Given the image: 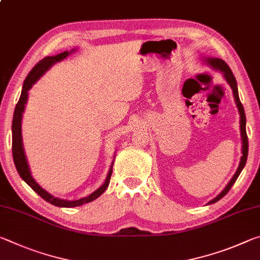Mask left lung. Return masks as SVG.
I'll use <instances>...</instances> for the list:
<instances>
[{"label":"left lung","mask_w":260,"mask_h":260,"mask_svg":"<svg viewBox=\"0 0 260 260\" xmlns=\"http://www.w3.org/2000/svg\"><path fill=\"white\" fill-rule=\"evenodd\" d=\"M202 60L204 61L206 65H209L210 68H212L213 70H217V71H220L222 73L223 78H225V80L227 81L228 85L231 86L232 90H233V95H234V100H235V104L237 107V110H239V113H240V129H241V139H242V156H241V160H240V164L239 167H237L235 174L233 175V178L230 180V182L227 183V186L222 189V191L219 193L214 197L213 200H211L208 205L210 204H213L215 202H218L219 200H221L223 196L226 195V193L230 191V189L233 187V184L235 183L236 179L239 178V175L241 174L242 170H243V167L245 166V162H246V158H248V136H246V131H245V113H244V109H243V105H242L240 98H239V89H237V83H236V79L234 77V74H233L232 70L230 69V67L223 61L222 59L217 58V57H210V56H203L202 55Z\"/></svg>","instance_id":"1"}]
</instances>
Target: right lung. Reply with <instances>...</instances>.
<instances>
[{
    "label": "right lung",
    "instance_id": "add662e5",
    "mask_svg": "<svg viewBox=\"0 0 260 260\" xmlns=\"http://www.w3.org/2000/svg\"><path fill=\"white\" fill-rule=\"evenodd\" d=\"M76 51V49H72L70 51H64L60 52V54L56 56H48L46 58L39 61V63L35 65L32 69V71L28 73L27 78L25 79L23 89H21V94L18 103H17L14 112V119H12V156H14V161L16 165V169L18 171L20 178L24 180V181L28 184V186L33 189V190L40 195L43 200L47 201L48 203H50L55 206H59V208H76V206H80L82 204L89 203V202H93L94 200L100 197L102 193L107 190L109 186L110 178H111L112 174V169H113V161L112 160L111 165H110V170L108 172L107 178H105L104 183L100 188L96 189L90 195H87L86 197H82V199H79L76 201H68V200H61L58 197L52 196L50 192H48L46 189H43L40 184H39L35 179L32 177V173H30V169L27 161V157H26L25 149H24V143H23V134H21V120H23V113L25 111V105L27 103L28 100V90L33 87V85L37 82L39 79H40L43 74H45L48 70H49L52 65L58 63V61L63 60L67 58L69 55H71L72 52ZM116 156H113V158Z\"/></svg>",
    "mask_w": 260,
    "mask_h": 260
}]
</instances>
